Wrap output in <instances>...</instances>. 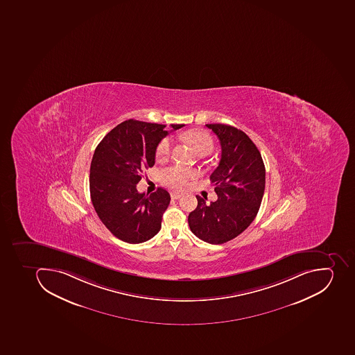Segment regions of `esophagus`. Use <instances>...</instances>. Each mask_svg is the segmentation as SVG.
<instances>
[{
  "label": "esophagus",
  "instance_id": "esophagus-1",
  "mask_svg": "<svg viewBox=\"0 0 355 355\" xmlns=\"http://www.w3.org/2000/svg\"><path fill=\"white\" fill-rule=\"evenodd\" d=\"M182 194L180 193H175V192H173V193H171V198L174 200H179L180 198H181Z\"/></svg>",
  "mask_w": 355,
  "mask_h": 355
}]
</instances>
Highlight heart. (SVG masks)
<instances>
[{
    "instance_id": "1",
    "label": "heart",
    "mask_w": 355,
    "mask_h": 355,
    "mask_svg": "<svg viewBox=\"0 0 355 355\" xmlns=\"http://www.w3.org/2000/svg\"><path fill=\"white\" fill-rule=\"evenodd\" d=\"M185 141H188L191 146L193 147L196 153L199 155H208L214 150V139L210 134L203 130H190L184 134ZM173 146V141L171 137H165L161 139L156 147V159H164L170 155ZM196 172L188 167L172 165L167 166L161 171V180L165 185L174 190H182L188 185L190 180L194 179Z\"/></svg>"
}]
</instances>
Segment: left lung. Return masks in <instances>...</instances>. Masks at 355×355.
I'll return each mask as SVG.
<instances>
[{
    "label": "left lung",
    "mask_w": 355,
    "mask_h": 355,
    "mask_svg": "<svg viewBox=\"0 0 355 355\" xmlns=\"http://www.w3.org/2000/svg\"><path fill=\"white\" fill-rule=\"evenodd\" d=\"M220 141L221 159L211 174L218 199L196 196L198 207L189 214L190 229L199 239L221 245L248 228L259 211L265 192L266 170L254 141L236 127L207 124Z\"/></svg>",
    "instance_id": "8db88e82"
}]
</instances>
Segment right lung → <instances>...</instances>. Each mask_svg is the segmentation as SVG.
<instances>
[{
  "mask_svg": "<svg viewBox=\"0 0 355 355\" xmlns=\"http://www.w3.org/2000/svg\"><path fill=\"white\" fill-rule=\"evenodd\" d=\"M183 124H172L174 130ZM165 125L123 121L101 139L90 164L89 189L96 214L119 239L141 243L153 238L170 205V193L159 188L139 193L136 184L145 168L155 164L156 147L168 134Z\"/></svg>",
  "mask_w": 355,
  "mask_h": 355,
  "instance_id": "1",
  "label": "right lung"
}]
</instances>
